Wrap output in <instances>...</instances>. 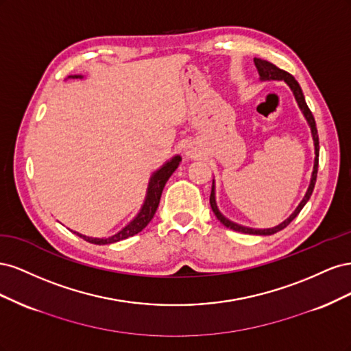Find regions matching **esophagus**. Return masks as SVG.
I'll list each match as a JSON object with an SVG mask.
<instances>
[{"instance_id":"1","label":"esophagus","mask_w":351,"mask_h":351,"mask_svg":"<svg viewBox=\"0 0 351 351\" xmlns=\"http://www.w3.org/2000/svg\"><path fill=\"white\" fill-rule=\"evenodd\" d=\"M186 155H187V156H190V158H196V156H197L196 147H193L192 145H189V146L186 147Z\"/></svg>"}]
</instances>
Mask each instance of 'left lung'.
<instances>
[{
	"label": "left lung",
	"mask_w": 351,
	"mask_h": 351,
	"mask_svg": "<svg viewBox=\"0 0 351 351\" xmlns=\"http://www.w3.org/2000/svg\"><path fill=\"white\" fill-rule=\"evenodd\" d=\"M254 66H256L258 69V73L262 80H284L289 86L291 88L293 93H294V98L297 101V104H299L300 110L303 111L304 117L307 123H309L311 125V130H312V136H313V142H315V165H313V173H312V180H311V184H309V189H307L306 192V196L303 197V200L300 202V205L297 206V209L293 212V214L290 215V218H287L282 224L274 227V228H268V230H253V228H247V227H241L239 224H234V222L228 221L224 215L221 214V212L218 210L217 208V204H215V189H214V184H212V189H210V196H209V204H210V208L212 210H214L215 217L219 219L221 224H224L227 228L230 230H234V231H239V232H244V234H258V236H271L274 234V232L277 231H281L282 228H285L287 226L290 224V222L299 215V212L303 209V206L306 205V202L311 199L312 196V192L315 189V183H316V177H317V164H319V137H317V130H316V123H315V119L312 115V111L309 110V107H307V104L304 101V97H303V92H302V88L300 84L297 83V80L291 76L290 73H287L281 69H278L275 64H272V62L267 61V60H262V58H254Z\"/></svg>",
	"instance_id": "1"
}]
</instances>
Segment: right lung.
Wrapping results in <instances>:
<instances>
[{
    "instance_id": "1",
    "label": "right lung",
    "mask_w": 351,
    "mask_h": 351,
    "mask_svg": "<svg viewBox=\"0 0 351 351\" xmlns=\"http://www.w3.org/2000/svg\"><path fill=\"white\" fill-rule=\"evenodd\" d=\"M71 77L77 79L82 76H71ZM180 161H182V158H180L178 155L174 156L171 161H168L162 168H159L158 171L152 176L151 182H149V187H147V196H146V200H145L141 212L137 214V217L130 222V224L125 226L120 232H117V234H114L112 237H108V239L86 237V236L79 234V232H76V234L92 244H110V243L124 240L127 237H132V236L137 234V232H141L154 218L155 212L158 209V205H159V200H161V195H162V190L165 187V183L168 182V178L171 177V174L177 169Z\"/></svg>"
}]
</instances>
